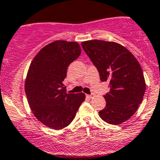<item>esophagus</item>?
I'll use <instances>...</instances> for the list:
<instances>
[{
    "mask_svg": "<svg viewBox=\"0 0 160 160\" xmlns=\"http://www.w3.org/2000/svg\"><path fill=\"white\" fill-rule=\"evenodd\" d=\"M94 96V94H87V97L88 98H93Z\"/></svg>",
    "mask_w": 160,
    "mask_h": 160,
    "instance_id": "esophagus-1",
    "label": "esophagus"
}]
</instances>
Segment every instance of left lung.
Returning a JSON list of instances; mask_svg holds the SVG:
<instances>
[{"mask_svg":"<svg viewBox=\"0 0 160 160\" xmlns=\"http://www.w3.org/2000/svg\"><path fill=\"white\" fill-rule=\"evenodd\" d=\"M84 51L97 68L102 82H109L105 108L99 116L118 125L129 119L143 98L146 84L140 65L124 46L115 42L92 40L82 42Z\"/></svg>","mask_w":160,"mask_h":160,"instance_id":"left-lung-1","label":"left lung"}]
</instances>
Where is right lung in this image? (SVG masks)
Wrapping results in <instances>:
<instances>
[{"mask_svg":"<svg viewBox=\"0 0 160 160\" xmlns=\"http://www.w3.org/2000/svg\"><path fill=\"white\" fill-rule=\"evenodd\" d=\"M80 54L77 42L56 41L42 48L31 62L25 94L35 117L48 128L67 127L84 102L83 93L67 94L62 83L68 66Z\"/></svg>","mask_w":160,"mask_h":160,"instance_id":"right-lung-1","label":"right lung"}]
</instances>
